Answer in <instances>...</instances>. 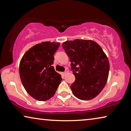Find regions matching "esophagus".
<instances>
[{"instance_id": "obj_1", "label": "esophagus", "mask_w": 131, "mask_h": 131, "mask_svg": "<svg viewBox=\"0 0 131 131\" xmlns=\"http://www.w3.org/2000/svg\"><path fill=\"white\" fill-rule=\"evenodd\" d=\"M68 73V70H66L65 71V72H64V73H63V75H64V76H65V75H66V74H67Z\"/></svg>"}]
</instances>
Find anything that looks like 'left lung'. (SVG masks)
Returning a JSON list of instances; mask_svg holds the SVG:
<instances>
[{"mask_svg": "<svg viewBox=\"0 0 131 131\" xmlns=\"http://www.w3.org/2000/svg\"><path fill=\"white\" fill-rule=\"evenodd\" d=\"M76 80L70 85L75 96L87 101L97 96L107 83L110 65L101 46L91 40L63 42Z\"/></svg>", "mask_w": 131, "mask_h": 131, "instance_id": "8db88e82", "label": "left lung"}]
</instances>
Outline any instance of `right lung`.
Here are the masks:
<instances>
[{
  "mask_svg": "<svg viewBox=\"0 0 131 131\" xmlns=\"http://www.w3.org/2000/svg\"><path fill=\"white\" fill-rule=\"evenodd\" d=\"M59 46L58 42H42L29 48L21 59L19 73L22 84L37 101H47L54 96L62 81L61 75L52 65Z\"/></svg>",
  "mask_w": 131,
  "mask_h": 131,
  "instance_id": "1",
  "label": "right lung"
}]
</instances>
